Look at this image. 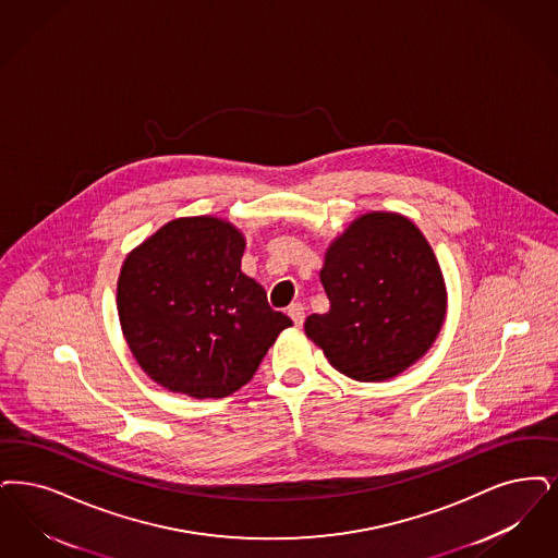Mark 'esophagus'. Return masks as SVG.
<instances>
[{
  "mask_svg": "<svg viewBox=\"0 0 558 558\" xmlns=\"http://www.w3.org/2000/svg\"><path fill=\"white\" fill-rule=\"evenodd\" d=\"M290 319L294 322V326L296 328H301L303 326V322H305V307L301 305V303H292L289 307Z\"/></svg>",
  "mask_w": 558,
  "mask_h": 558,
  "instance_id": "34e87169",
  "label": "esophagus"
}]
</instances>
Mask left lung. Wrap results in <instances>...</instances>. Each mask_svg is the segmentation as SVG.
<instances>
[{
	"mask_svg": "<svg viewBox=\"0 0 558 558\" xmlns=\"http://www.w3.org/2000/svg\"><path fill=\"white\" fill-rule=\"evenodd\" d=\"M330 312L313 313L305 335L340 374L395 378L424 357L445 324L442 269L420 228L372 211L351 223L319 271Z\"/></svg>",
	"mask_w": 558,
	"mask_h": 558,
	"instance_id": "left-lung-1",
	"label": "left lung"
}]
</instances>
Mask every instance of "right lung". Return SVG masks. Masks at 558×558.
<instances>
[{
  "mask_svg": "<svg viewBox=\"0 0 558 558\" xmlns=\"http://www.w3.org/2000/svg\"><path fill=\"white\" fill-rule=\"evenodd\" d=\"M245 236L211 216L179 218L124 259L118 315L129 349L159 386L222 399L245 386L289 315L241 271Z\"/></svg>",
  "mask_w": 558,
  "mask_h": 558,
  "instance_id": "add662e5",
  "label": "right lung"
}]
</instances>
